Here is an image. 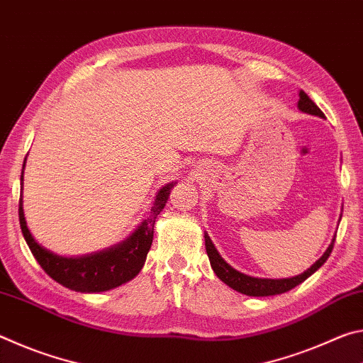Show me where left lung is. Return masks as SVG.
<instances>
[{
	"label": "left lung",
	"mask_w": 363,
	"mask_h": 363,
	"mask_svg": "<svg viewBox=\"0 0 363 363\" xmlns=\"http://www.w3.org/2000/svg\"><path fill=\"white\" fill-rule=\"evenodd\" d=\"M298 107L301 112L315 115V116H320V118H323L322 110L315 106V102L312 101L311 97L304 93V91H299ZM335 238H336V235H335ZM335 238L331 240L330 247L322 255L320 259L312 264V266L307 269L306 272L299 274V275H296V277H291V279H275V280L274 279L250 277V275L238 272V270L229 266V264H227L223 257H220L218 250L214 248V245L211 242V238L208 237V233H205V247H206V253H208V257H210V262H211L214 274H216L225 285H229L232 290H235L242 294H247V296H274V294H281L285 291H290L291 288H294L299 284H303L307 277H311V275L314 274L317 269H320L322 264L328 259L331 250H333Z\"/></svg>",
	"instance_id": "left-lung-1"
}]
</instances>
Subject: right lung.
I'll use <instances>...</instances> for the list:
<instances>
[{"mask_svg":"<svg viewBox=\"0 0 363 363\" xmlns=\"http://www.w3.org/2000/svg\"><path fill=\"white\" fill-rule=\"evenodd\" d=\"M23 167H26V163H23ZM21 181H23V169ZM174 184L171 182L160 189L155 201H153L150 214L138 227L136 232H133L130 238H126L125 242L115 245V247L108 250L82 257H64L43 248L28 230L26 216H23V205L21 196L19 220L23 238H26L30 251H32V255L38 261L43 270L52 280H56L57 284L70 288L73 291L82 293H99L112 290V288L120 286L136 277L139 270L143 269L147 253H149L152 247L153 224H155L160 211L167 205L169 192Z\"/></svg>","mask_w":363,"mask_h":363,"instance_id":"add662e5","label":"right lung"}]
</instances>
